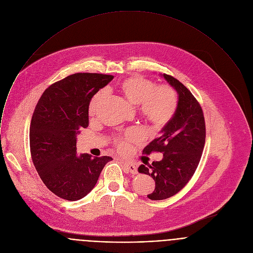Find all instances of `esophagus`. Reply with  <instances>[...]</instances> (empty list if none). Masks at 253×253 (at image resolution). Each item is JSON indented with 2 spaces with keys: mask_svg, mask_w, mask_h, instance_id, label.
Wrapping results in <instances>:
<instances>
[{
  "mask_svg": "<svg viewBox=\"0 0 253 253\" xmlns=\"http://www.w3.org/2000/svg\"><path fill=\"white\" fill-rule=\"evenodd\" d=\"M124 163V166H125V168L126 169V170L128 171V172H130V173H137V168H136V166L134 165V164H132V163H129V162H123Z\"/></svg>",
  "mask_w": 253,
  "mask_h": 253,
  "instance_id": "1",
  "label": "esophagus"
}]
</instances>
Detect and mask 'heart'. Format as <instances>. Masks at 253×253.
I'll return each mask as SVG.
<instances>
[{
	"instance_id": "heart-1",
	"label": "heart",
	"mask_w": 253,
	"mask_h": 253,
	"mask_svg": "<svg viewBox=\"0 0 253 253\" xmlns=\"http://www.w3.org/2000/svg\"><path fill=\"white\" fill-rule=\"evenodd\" d=\"M118 88L130 104L139 106L140 115L156 127L168 124L175 113L177 97L174 90L169 85L156 86L149 80L134 76L123 80ZM104 95L105 91L100 90L92 97L88 108L90 117L96 115ZM141 137L139 131L135 129L128 130L124 140L119 142V149H126L128 143L139 141Z\"/></svg>"
}]
</instances>
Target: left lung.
Wrapping results in <instances>:
<instances>
[{"mask_svg":"<svg viewBox=\"0 0 253 253\" xmlns=\"http://www.w3.org/2000/svg\"><path fill=\"white\" fill-rule=\"evenodd\" d=\"M177 93V107L173 117L143 152L163 153L161 161L140 165L138 171L149 174L155 189L147 197L163 200L177 193L191 178L197 168L205 144V122L202 109L191 92L174 78L161 75Z\"/></svg>","mask_w":253,"mask_h":253,"instance_id":"8db88e82","label":"left lung"}]
</instances>
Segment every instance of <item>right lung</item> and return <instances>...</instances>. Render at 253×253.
Returning a JSON list of instances; mask_svg holds the SVG:
<instances>
[{"label": "right lung", "mask_w": 253, "mask_h": 253, "mask_svg": "<svg viewBox=\"0 0 253 253\" xmlns=\"http://www.w3.org/2000/svg\"><path fill=\"white\" fill-rule=\"evenodd\" d=\"M113 79L99 74L69 76L49 86L36 105L29 128L31 158L44 184L63 199L84 198L113 160L77 154V136L89 125L90 101Z\"/></svg>", "instance_id": "right-lung-1"}]
</instances>
